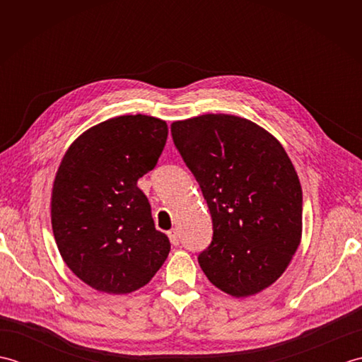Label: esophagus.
<instances>
[{
	"mask_svg": "<svg viewBox=\"0 0 362 362\" xmlns=\"http://www.w3.org/2000/svg\"><path fill=\"white\" fill-rule=\"evenodd\" d=\"M168 236H169V240H171L173 245H179V243H180V235H179V232H177L175 228H173L171 232H168Z\"/></svg>",
	"mask_w": 362,
	"mask_h": 362,
	"instance_id": "34e87169",
	"label": "esophagus"
}]
</instances>
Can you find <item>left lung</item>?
Returning a JSON list of instances; mask_svg holds the SVG:
<instances>
[{"instance_id": "left-lung-1", "label": "left lung", "mask_w": 362, "mask_h": 362, "mask_svg": "<svg viewBox=\"0 0 362 362\" xmlns=\"http://www.w3.org/2000/svg\"><path fill=\"white\" fill-rule=\"evenodd\" d=\"M213 219L199 255L221 291L247 297L286 271L302 240V187L280 141L255 122L209 113L171 124Z\"/></svg>"}]
</instances>
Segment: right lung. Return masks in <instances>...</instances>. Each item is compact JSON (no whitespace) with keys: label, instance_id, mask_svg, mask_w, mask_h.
I'll return each mask as SVG.
<instances>
[{"label":"right lung","instance_id":"obj_1","mask_svg":"<svg viewBox=\"0 0 362 362\" xmlns=\"http://www.w3.org/2000/svg\"><path fill=\"white\" fill-rule=\"evenodd\" d=\"M168 138L163 119L124 115L76 138L60 161L51 196L57 249L76 276L107 294L148 284L171 250L136 187L156 168Z\"/></svg>","mask_w":362,"mask_h":362}]
</instances>
